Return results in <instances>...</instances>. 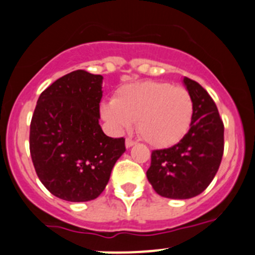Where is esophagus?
<instances>
[{
	"instance_id": "34e87169",
	"label": "esophagus",
	"mask_w": 255,
	"mask_h": 255,
	"mask_svg": "<svg viewBox=\"0 0 255 255\" xmlns=\"http://www.w3.org/2000/svg\"><path fill=\"white\" fill-rule=\"evenodd\" d=\"M125 145L126 147H131L132 145H135V141L132 139H130V137H128V139L125 140Z\"/></svg>"
}]
</instances>
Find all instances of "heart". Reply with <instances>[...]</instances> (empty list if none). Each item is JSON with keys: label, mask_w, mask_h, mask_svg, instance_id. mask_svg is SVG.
I'll return each mask as SVG.
<instances>
[{"label": "heart", "mask_w": 255, "mask_h": 255, "mask_svg": "<svg viewBox=\"0 0 255 255\" xmlns=\"http://www.w3.org/2000/svg\"><path fill=\"white\" fill-rule=\"evenodd\" d=\"M194 100L183 86L139 81L119 87L114 100L101 104V116L116 132L136 120L140 136L155 147H169L185 137L194 119Z\"/></svg>", "instance_id": "obj_1"}]
</instances>
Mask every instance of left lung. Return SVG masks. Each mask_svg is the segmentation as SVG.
Segmentation results:
<instances>
[{
  "mask_svg": "<svg viewBox=\"0 0 255 255\" xmlns=\"http://www.w3.org/2000/svg\"><path fill=\"white\" fill-rule=\"evenodd\" d=\"M184 85L194 100V119L188 134L168 149L154 150L146 176L159 195L190 199L214 179L224 152V124L207 90L189 77Z\"/></svg>",
  "mask_w": 255,
  "mask_h": 255,
  "instance_id": "obj_1",
  "label": "left lung"
}]
</instances>
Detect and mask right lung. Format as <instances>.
<instances>
[{
	"label": "right lung",
	"mask_w": 255,
	"mask_h": 255,
	"mask_svg": "<svg viewBox=\"0 0 255 255\" xmlns=\"http://www.w3.org/2000/svg\"><path fill=\"white\" fill-rule=\"evenodd\" d=\"M101 75L76 70L38 98L30 125V152L45 188L67 202H89L105 189L125 151L124 137L104 134Z\"/></svg>",
	"instance_id": "right-lung-1"
}]
</instances>
